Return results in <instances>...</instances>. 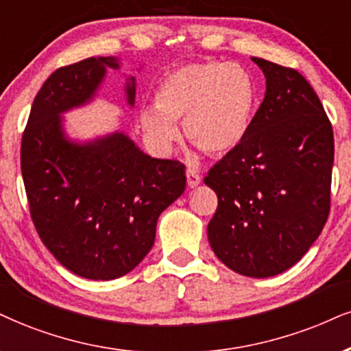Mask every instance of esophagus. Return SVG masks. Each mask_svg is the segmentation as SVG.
<instances>
[{
    "label": "esophagus",
    "instance_id": "1",
    "mask_svg": "<svg viewBox=\"0 0 351 351\" xmlns=\"http://www.w3.org/2000/svg\"><path fill=\"white\" fill-rule=\"evenodd\" d=\"M185 176H187V184H189V187L193 189V187H197V185L202 182L200 176H198V172L195 171V169L189 167L187 171H185Z\"/></svg>",
    "mask_w": 351,
    "mask_h": 351
}]
</instances>
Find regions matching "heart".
<instances>
[{
    "label": "heart",
    "instance_id": "1",
    "mask_svg": "<svg viewBox=\"0 0 351 351\" xmlns=\"http://www.w3.org/2000/svg\"><path fill=\"white\" fill-rule=\"evenodd\" d=\"M156 104L143 106L140 122L159 149L179 140L184 122L187 140L208 156H224L247 136L257 90L252 76L234 63L218 60L189 63L162 77Z\"/></svg>",
    "mask_w": 351,
    "mask_h": 351
}]
</instances>
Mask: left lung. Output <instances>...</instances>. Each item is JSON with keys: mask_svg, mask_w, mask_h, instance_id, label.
Segmentation results:
<instances>
[{"mask_svg": "<svg viewBox=\"0 0 351 351\" xmlns=\"http://www.w3.org/2000/svg\"><path fill=\"white\" fill-rule=\"evenodd\" d=\"M267 77L247 136L205 177L218 208L208 223L216 257L267 278L301 261L330 213L334 132L306 77L252 58Z\"/></svg>", "mask_w": 351, "mask_h": 351, "instance_id": "left-lung-1", "label": "left lung"}]
</instances>
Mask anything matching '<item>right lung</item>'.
<instances>
[{
  "label": "right lung",
  "mask_w": 351,
  "mask_h": 351,
  "mask_svg": "<svg viewBox=\"0 0 351 351\" xmlns=\"http://www.w3.org/2000/svg\"><path fill=\"white\" fill-rule=\"evenodd\" d=\"M115 58L58 68L34 99L21 141V171L37 234L53 257L89 280L132 271L154 244L159 215L185 190V166L154 159L122 133L75 145L60 114L93 97ZM130 106L135 84H127Z\"/></svg>",
  "instance_id": "1"
}]
</instances>
